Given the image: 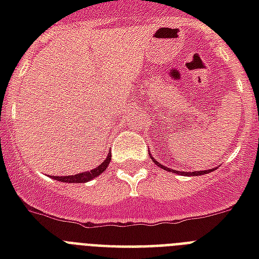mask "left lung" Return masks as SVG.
<instances>
[{
  "label": "left lung",
  "mask_w": 259,
  "mask_h": 259,
  "mask_svg": "<svg viewBox=\"0 0 259 259\" xmlns=\"http://www.w3.org/2000/svg\"><path fill=\"white\" fill-rule=\"evenodd\" d=\"M152 158H153V157H152ZM154 162H156L158 166H161V168L166 169V166L161 165V164H158L157 161H154ZM168 170H169V169H168ZM173 172H175V170H173ZM176 172L179 173V170H176ZM180 173H184V175H187V176H188V175H191V176H192V175H195V176H199V175H204V173H208V170H199V172H192V173H189V172H180Z\"/></svg>",
  "instance_id": "1"
}]
</instances>
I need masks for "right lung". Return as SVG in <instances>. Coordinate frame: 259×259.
I'll list each match as a JSON object with an SVG mask.
<instances>
[{
	"label": "right lung",
	"instance_id": "1",
	"mask_svg": "<svg viewBox=\"0 0 259 259\" xmlns=\"http://www.w3.org/2000/svg\"><path fill=\"white\" fill-rule=\"evenodd\" d=\"M111 161V154L109 153L107 158H106L105 161L102 162L101 165L95 168L93 170H89V172L84 173H79V175H74V176H52L55 180L58 181H63V183H86V181L91 180L94 177L99 176L101 173H103V170H106L107 165H109V162Z\"/></svg>",
	"mask_w": 259,
	"mask_h": 259
}]
</instances>
